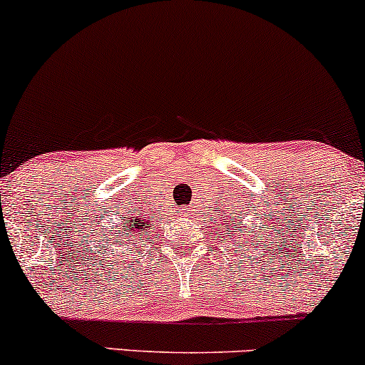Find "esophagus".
Segmentation results:
<instances>
[{
	"instance_id": "1",
	"label": "esophagus",
	"mask_w": 365,
	"mask_h": 365,
	"mask_svg": "<svg viewBox=\"0 0 365 365\" xmlns=\"http://www.w3.org/2000/svg\"><path fill=\"white\" fill-rule=\"evenodd\" d=\"M183 212H185V215H187V212H190V207H185V209H183Z\"/></svg>"
}]
</instances>
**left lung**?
Listing matches in <instances>:
<instances>
[{
    "instance_id": "obj_1",
    "label": "left lung",
    "mask_w": 365,
    "mask_h": 365,
    "mask_svg": "<svg viewBox=\"0 0 365 365\" xmlns=\"http://www.w3.org/2000/svg\"><path fill=\"white\" fill-rule=\"evenodd\" d=\"M235 228H237V225H235V223H233V230H235ZM238 232H240V233H242V226H238ZM232 235H233V237H235V233H232ZM238 238H240V237H238Z\"/></svg>"
}]
</instances>
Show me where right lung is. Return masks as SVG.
<instances>
[{"label": "right lung", "mask_w": 365, "mask_h": 365, "mask_svg": "<svg viewBox=\"0 0 365 365\" xmlns=\"http://www.w3.org/2000/svg\"><path fill=\"white\" fill-rule=\"evenodd\" d=\"M150 226H154V221L150 220V217H142V216H137V217H127V220H123V223H120L116 226L113 223V226L110 230H108L106 233V242L111 240H120V238H125V240L132 242L133 237H142L144 235V232H148Z\"/></svg>", "instance_id": "1"}]
</instances>
